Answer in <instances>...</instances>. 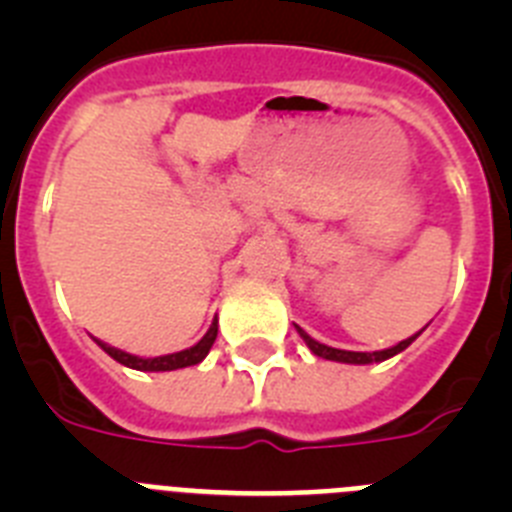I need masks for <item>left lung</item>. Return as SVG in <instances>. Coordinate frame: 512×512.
Wrapping results in <instances>:
<instances>
[{
  "instance_id": "left-lung-1",
  "label": "left lung",
  "mask_w": 512,
  "mask_h": 512,
  "mask_svg": "<svg viewBox=\"0 0 512 512\" xmlns=\"http://www.w3.org/2000/svg\"><path fill=\"white\" fill-rule=\"evenodd\" d=\"M297 330H300L302 341L307 343V348H310L312 354L320 356V359H328V361H341V364H377V361L390 359V356L405 351V348H408L410 343L418 338V333H415V336L405 338V341H400L397 346H392V348H384V351H343V348H333V346H325V343H318L315 338L307 336L300 325H297Z\"/></svg>"
}]
</instances>
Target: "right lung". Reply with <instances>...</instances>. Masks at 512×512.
Listing matches in <instances>:
<instances>
[{
  "label": "right lung",
  "instance_id": "obj_1",
  "mask_svg": "<svg viewBox=\"0 0 512 512\" xmlns=\"http://www.w3.org/2000/svg\"><path fill=\"white\" fill-rule=\"evenodd\" d=\"M217 338V323L210 325L205 336H202L200 343H194L192 348H184V351H176V354H166V356H156V359H140V356L128 354V351H120V348L110 346V343H102L104 354H110L112 359L120 361L122 366H130V369H138V372H174V369H184V366H194L200 364L207 354H210L212 343Z\"/></svg>",
  "mask_w": 512,
  "mask_h": 512
}]
</instances>
